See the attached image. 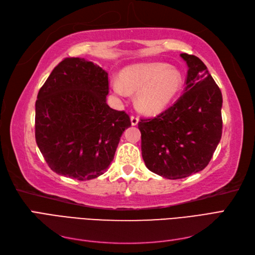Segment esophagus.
Listing matches in <instances>:
<instances>
[{"label":"esophagus","instance_id":"34e87169","mask_svg":"<svg viewBox=\"0 0 255 255\" xmlns=\"http://www.w3.org/2000/svg\"><path fill=\"white\" fill-rule=\"evenodd\" d=\"M138 121H139V119H138L137 116H135V115L130 116V123H132V126H136Z\"/></svg>","mask_w":255,"mask_h":255}]
</instances>
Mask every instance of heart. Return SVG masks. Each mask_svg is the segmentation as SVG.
<instances>
[{"mask_svg":"<svg viewBox=\"0 0 255 255\" xmlns=\"http://www.w3.org/2000/svg\"><path fill=\"white\" fill-rule=\"evenodd\" d=\"M183 86V75L165 63H144L128 66L114 83L117 94L136 92V106L140 112L156 115L166 110Z\"/></svg>","mask_w":255,"mask_h":255,"instance_id":"obj_1","label":"heart"}]
</instances>
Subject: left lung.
Returning a JSON list of instances; mask_svg holds the SVG:
<instances>
[{"mask_svg": "<svg viewBox=\"0 0 255 255\" xmlns=\"http://www.w3.org/2000/svg\"><path fill=\"white\" fill-rule=\"evenodd\" d=\"M188 71L184 94L156 117L138 122L141 154L150 171L169 180L208 165L222 134V95L203 61L183 53Z\"/></svg>", "mask_w": 255, "mask_h": 255, "instance_id": "obj_1", "label": "left lung"}]
</instances>
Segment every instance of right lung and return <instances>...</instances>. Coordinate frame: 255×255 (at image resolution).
<instances>
[{
	"instance_id": "right-lung-1",
	"label": "right lung",
	"mask_w": 255,
	"mask_h": 255,
	"mask_svg": "<svg viewBox=\"0 0 255 255\" xmlns=\"http://www.w3.org/2000/svg\"><path fill=\"white\" fill-rule=\"evenodd\" d=\"M109 73L79 57L53 69L37 96L35 137L54 172L79 181L104 173L130 127L125 111L106 103Z\"/></svg>"
}]
</instances>
